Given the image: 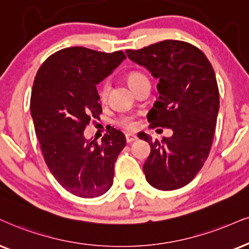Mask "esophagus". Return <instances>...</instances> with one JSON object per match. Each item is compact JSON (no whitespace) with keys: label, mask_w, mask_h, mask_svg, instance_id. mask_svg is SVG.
Masks as SVG:
<instances>
[{"label":"esophagus","mask_w":249,"mask_h":249,"mask_svg":"<svg viewBox=\"0 0 249 249\" xmlns=\"http://www.w3.org/2000/svg\"><path fill=\"white\" fill-rule=\"evenodd\" d=\"M137 140V136L134 134H125V141H127V143H131L134 142V141Z\"/></svg>","instance_id":"34e87169"}]
</instances>
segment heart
I'll use <instances>...</instances> for the list:
<instances>
[{
  "mask_svg": "<svg viewBox=\"0 0 249 249\" xmlns=\"http://www.w3.org/2000/svg\"><path fill=\"white\" fill-rule=\"evenodd\" d=\"M143 81H148L146 76L144 73L140 72V71H131L130 73H128L127 76V82L128 84L130 85V88L133 89L136 87L137 84H140L141 82ZM108 92H109V85L108 83H104L101 85L100 90H99V97L101 100H106L107 97H108ZM119 124L122 125V127L127 128V129H134L135 128V121L131 116H122L121 119L119 120Z\"/></svg>",
  "mask_w": 249,
  "mask_h": 249,
  "instance_id": "obj_1",
  "label": "heart"
}]
</instances>
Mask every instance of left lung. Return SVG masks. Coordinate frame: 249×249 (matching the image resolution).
<instances>
[{
  "label": "left lung",
  "mask_w": 249,
  "mask_h": 249,
  "mask_svg": "<svg viewBox=\"0 0 249 249\" xmlns=\"http://www.w3.org/2000/svg\"><path fill=\"white\" fill-rule=\"evenodd\" d=\"M125 54L158 79L157 100L148 113L151 127L173 131L161 142L141 133L140 139L151 148L143 165L145 179L157 189H179L196 177L213 144L219 110L213 66L197 47L178 40L128 50Z\"/></svg>",
  "instance_id": "8db88e82"
}]
</instances>
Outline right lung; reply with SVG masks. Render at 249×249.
Segmentation results:
<instances>
[{
	"label": "right lung",
	"instance_id": "obj_1",
	"mask_svg": "<svg viewBox=\"0 0 249 249\" xmlns=\"http://www.w3.org/2000/svg\"><path fill=\"white\" fill-rule=\"evenodd\" d=\"M124 60L120 51L64 48L42 63L33 82L31 115L45 161L57 182L78 197H98L113 185L124 135L113 128L98 143L85 139L84 129L103 112L97 84Z\"/></svg>",
	"mask_w": 249,
	"mask_h": 249
}]
</instances>
